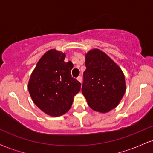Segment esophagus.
I'll return each instance as SVG.
<instances>
[{
	"label": "esophagus",
	"mask_w": 153,
	"mask_h": 153,
	"mask_svg": "<svg viewBox=\"0 0 153 153\" xmlns=\"http://www.w3.org/2000/svg\"><path fill=\"white\" fill-rule=\"evenodd\" d=\"M77 80H78L79 82H82V77L81 76H78V78H77Z\"/></svg>",
	"instance_id": "esophagus-1"
}]
</instances>
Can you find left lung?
Returning a JSON list of instances; mask_svg holds the SVG:
<instances>
[{
  "mask_svg": "<svg viewBox=\"0 0 153 153\" xmlns=\"http://www.w3.org/2000/svg\"><path fill=\"white\" fill-rule=\"evenodd\" d=\"M82 93L93 110L106 113L117 106L126 91L120 68L99 49L85 54Z\"/></svg>",
  "mask_w": 153,
  "mask_h": 153,
  "instance_id": "obj_1",
  "label": "left lung"
}]
</instances>
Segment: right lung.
I'll return each instance as SVG.
<instances>
[{
	"label": "right lung",
	"mask_w": 153,
	"mask_h": 153,
	"mask_svg": "<svg viewBox=\"0 0 153 153\" xmlns=\"http://www.w3.org/2000/svg\"><path fill=\"white\" fill-rule=\"evenodd\" d=\"M65 54L50 50L40 58L31 73L28 89L38 108L51 117L69 111L81 83L71 76L73 65L65 62Z\"/></svg>",
	"instance_id": "obj_1"
}]
</instances>
